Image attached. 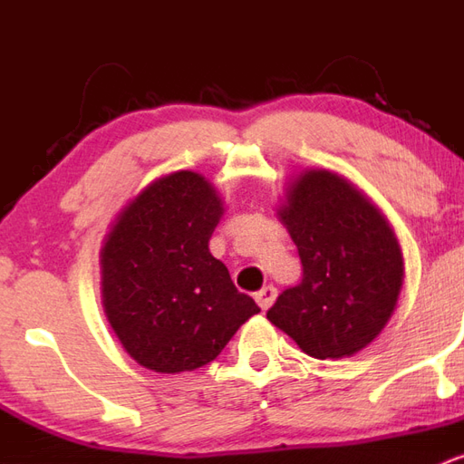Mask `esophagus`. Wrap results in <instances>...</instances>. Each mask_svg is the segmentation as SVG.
I'll return each instance as SVG.
<instances>
[{"instance_id": "obj_1", "label": "esophagus", "mask_w": 464, "mask_h": 464, "mask_svg": "<svg viewBox=\"0 0 464 464\" xmlns=\"http://www.w3.org/2000/svg\"><path fill=\"white\" fill-rule=\"evenodd\" d=\"M275 299H276V287H273V285H266L257 292V295H255V301H257V305L262 307L264 312L273 305Z\"/></svg>"}]
</instances>
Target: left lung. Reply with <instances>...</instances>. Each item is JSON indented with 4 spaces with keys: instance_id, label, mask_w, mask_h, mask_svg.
Returning <instances> with one entry per match:
<instances>
[{
    "instance_id": "1",
    "label": "left lung",
    "mask_w": 464,
    "mask_h": 464,
    "mask_svg": "<svg viewBox=\"0 0 464 464\" xmlns=\"http://www.w3.org/2000/svg\"><path fill=\"white\" fill-rule=\"evenodd\" d=\"M276 214L299 248L303 279L266 316L312 358H351L397 307L403 257L395 233L362 191L329 169L301 172Z\"/></svg>"
}]
</instances>
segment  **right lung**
Instances as JSON below:
<instances>
[{"instance_id":"right-lung-1","label":"right lung","mask_w":464,"mask_h":464,"mask_svg":"<svg viewBox=\"0 0 464 464\" xmlns=\"http://www.w3.org/2000/svg\"><path fill=\"white\" fill-rule=\"evenodd\" d=\"M222 214L214 185L180 169L130 200L104 239L106 318L146 369L183 372L209 364L239 324L259 312L209 253Z\"/></svg>"}]
</instances>
